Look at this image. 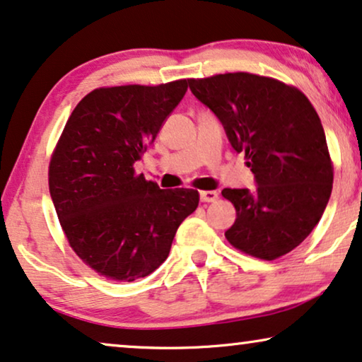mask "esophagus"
Here are the masks:
<instances>
[{
  "instance_id": "obj_1",
  "label": "esophagus",
  "mask_w": 362,
  "mask_h": 362,
  "mask_svg": "<svg viewBox=\"0 0 362 362\" xmlns=\"http://www.w3.org/2000/svg\"><path fill=\"white\" fill-rule=\"evenodd\" d=\"M199 196L202 202H214L217 201V197H219L216 191H201Z\"/></svg>"
}]
</instances>
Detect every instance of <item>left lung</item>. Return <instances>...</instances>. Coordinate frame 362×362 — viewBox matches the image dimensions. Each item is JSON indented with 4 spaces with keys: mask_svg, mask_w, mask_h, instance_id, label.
Returning <instances> with one entry per match:
<instances>
[{
    "mask_svg": "<svg viewBox=\"0 0 362 362\" xmlns=\"http://www.w3.org/2000/svg\"><path fill=\"white\" fill-rule=\"evenodd\" d=\"M187 83L224 125L232 148L245 153L259 185L254 192L222 191L237 212L226 239L262 260L288 254L318 224L333 189V161L315 107L296 87L257 74Z\"/></svg>",
    "mask_w": 362,
    "mask_h": 362,
    "instance_id": "obj_1",
    "label": "left lung"
}]
</instances>
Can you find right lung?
I'll return each instance as SVG.
<instances>
[{
    "label": "right lung",
    "mask_w": 362,
    "mask_h": 362,
    "mask_svg": "<svg viewBox=\"0 0 362 362\" xmlns=\"http://www.w3.org/2000/svg\"><path fill=\"white\" fill-rule=\"evenodd\" d=\"M186 90V78L95 88L54 148L49 191L59 222L78 259L105 279L133 281L155 272L199 204L196 189H160L133 168Z\"/></svg>",
    "instance_id": "add662e5"
}]
</instances>
